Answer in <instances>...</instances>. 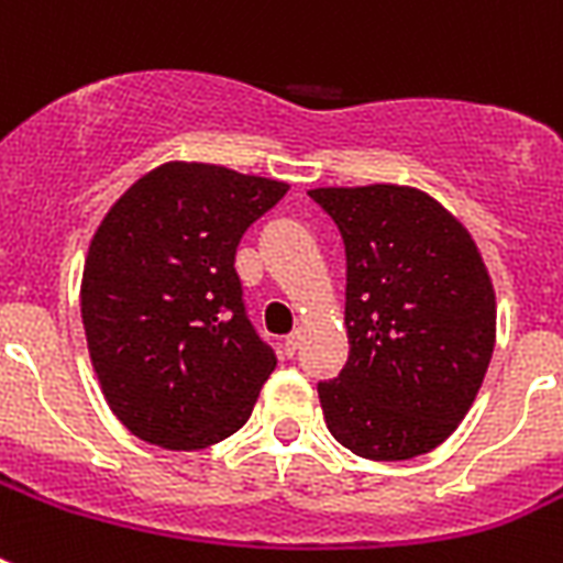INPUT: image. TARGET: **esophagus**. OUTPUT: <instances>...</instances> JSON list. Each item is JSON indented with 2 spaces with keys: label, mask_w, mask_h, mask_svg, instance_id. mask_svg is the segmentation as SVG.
<instances>
[{
  "label": "esophagus",
  "mask_w": 563,
  "mask_h": 563,
  "mask_svg": "<svg viewBox=\"0 0 563 563\" xmlns=\"http://www.w3.org/2000/svg\"><path fill=\"white\" fill-rule=\"evenodd\" d=\"M300 347V330H295L291 335H286V342H283V351H286V356H295Z\"/></svg>",
  "instance_id": "1"
}]
</instances>
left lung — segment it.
I'll list each match as a JSON object with an SVG mask.
<instances>
[{"instance_id":"left-lung-1","label":"left lung","mask_w":563,"mask_h":563,"mask_svg":"<svg viewBox=\"0 0 563 563\" xmlns=\"http://www.w3.org/2000/svg\"><path fill=\"white\" fill-rule=\"evenodd\" d=\"M347 256V365L318 383L327 429L374 462L435 450L471 411L497 342V295L473 236L432 195L321 187Z\"/></svg>"}]
</instances>
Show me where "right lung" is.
Returning a JSON list of instances; mask_svg holds the SVG:
<instances>
[{"instance_id":"add662e5","label":"right lung","mask_w":563,"mask_h":563,"mask_svg":"<svg viewBox=\"0 0 563 563\" xmlns=\"http://www.w3.org/2000/svg\"><path fill=\"white\" fill-rule=\"evenodd\" d=\"M286 192L283 180L172 161L101 219L81 321L101 394L136 438L203 450L251 418L277 356L247 321L233 263L242 233Z\"/></svg>"}]
</instances>
